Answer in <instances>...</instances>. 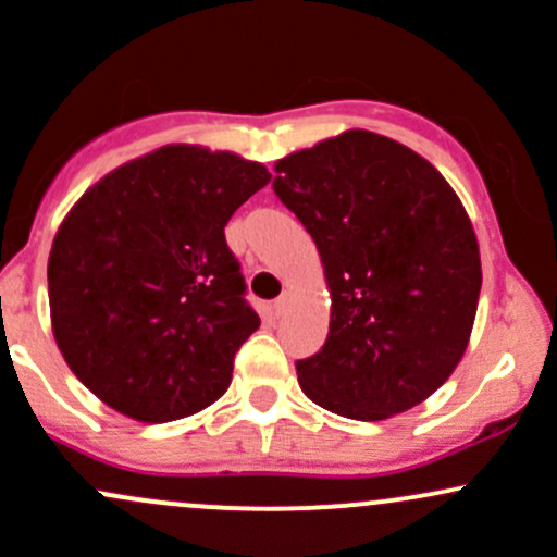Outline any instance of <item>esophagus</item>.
<instances>
[{"label": "esophagus", "mask_w": 557, "mask_h": 557, "mask_svg": "<svg viewBox=\"0 0 557 557\" xmlns=\"http://www.w3.org/2000/svg\"><path fill=\"white\" fill-rule=\"evenodd\" d=\"M285 307H288V294H280L277 298H274V304H272L274 314H283Z\"/></svg>", "instance_id": "34e87169"}]
</instances>
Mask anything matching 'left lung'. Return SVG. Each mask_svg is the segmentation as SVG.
<instances>
[{
	"label": "left lung",
	"instance_id": "1",
	"mask_svg": "<svg viewBox=\"0 0 557 557\" xmlns=\"http://www.w3.org/2000/svg\"><path fill=\"white\" fill-rule=\"evenodd\" d=\"M274 171L331 290L323 349L296 362L304 395L357 421L419 406L459 366L475 323L483 272L465 205L424 157L371 131L320 140Z\"/></svg>",
	"mask_w": 557,
	"mask_h": 557
}]
</instances>
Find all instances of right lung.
Returning a JSON list of instances; mask_svg holds the SVG:
<instances>
[{
	"instance_id": "obj_1",
	"label": "right lung",
	"mask_w": 557,
	"mask_h": 557,
	"mask_svg": "<svg viewBox=\"0 0 557 557\" xmlns=\"http://www.w3.org/2000/svg\"><path fill=\"white\" fill-rule=\"evenodd\" d=\"M269 178L232 151L171 144L103 175L69 210L47 261L52 336L114 411L162 424L226 392L261 320L224 226Z\"/></svg>"
}]
</instances>
